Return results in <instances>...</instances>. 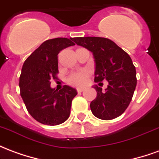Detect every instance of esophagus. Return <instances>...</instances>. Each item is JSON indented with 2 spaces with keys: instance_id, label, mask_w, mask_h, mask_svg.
Instances as JSON below:
<instances>
[{
  "instance_id": "34e87169",
  "label": "esophagus",
  "mask_w": 159,
  "mask_h": 159,
  "mask_svg": "<svg viewBox=\"0 0 159 159\" xmlns=\"http://www.w3.org/2000/svg\"><path fill=\"white\" fill-rule=\"evenodd\" d=\"M76 90H77L78 93H81V92H83V90H84V89H83V88H78Z\"/></svg>"
}]
</instances>
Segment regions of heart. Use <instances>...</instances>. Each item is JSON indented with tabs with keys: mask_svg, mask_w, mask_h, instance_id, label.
I'll return each mask as SVG.
<instances>
[{
	"mask_svg": "<svg viewBox=\"0 0 159 159\" xmlns=\"http://www.w3.org/2000/svg\"><path fill=\"white\" fill-rule=\"evenodd\" d=\"M89 70L86 69L79 70L76 71H73L67 77V82L72 86L82 87L84 86L89 80Z\"/></svg>",
	"mask_w": 159,
	"mask_h": 159,
	"instance_id": "heart-1",
	"label": "heart"
}]
</instances>
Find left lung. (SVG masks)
Here are the masks:
<instances>
[{"mask_svg": "<svg viewBox=\"0 0 159 159\" xmlns=\"http://www.w3.org/2000/svg\"><path fill=\"white\" fill-rule=\"evenodd\" d=\"M73 41L93 53L95 62L94 82H108L105 91L94 85L97 96L90 103L92 113L102 120H111L124 112L136 87V70L129 55L111 40L88 36Z\"/></svg>", "mask_w": 159, "mask_h": 159, "instance_id": "8db88e82", "label": "left lung"}]
</instances>
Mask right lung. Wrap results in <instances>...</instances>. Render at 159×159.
Segmentation results:
<instances>
[{"mask_svg": "<svg viewBox=\"0 0 159 159\" xmlns=\"http://www.w3.org/2000/svg\"><path fill=\"white\" fill-rule=\"evenodd\" d=\"M73 38H54L42 42L27 58L19 77L20 94L29 113L39 123L58 125L66 122L70 113L74 88L65 85L58 91L50 86L56 79L58 54L64 48L75 45Z\"/></svg>", "mask_w": 159, "mask_h": 159, "instance_id": "1", "label": "right lung"}]
</instances>
